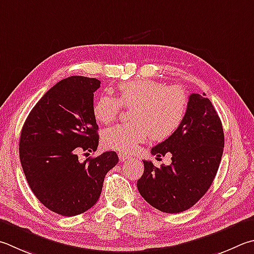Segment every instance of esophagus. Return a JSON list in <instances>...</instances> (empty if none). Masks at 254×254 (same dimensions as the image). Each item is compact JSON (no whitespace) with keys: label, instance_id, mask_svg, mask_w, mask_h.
<instances>
[{"label":"esophagus","instance_id":"obj_1","mask_svg":"<svg viewBox=\"0 0 254 254\" xmlns=\"http://www.w3.org/2000/svg\"><path fill=\"white\" fill-rule=\"evenodd\" d=\"M119 159H120V161H121V162H124V161L130 160L131 156L127 155V154H124V153H119Z\"/></svg>","mask_w":254,"mask_h":254}]
</instances>
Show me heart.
Returning <instances> with one entry per match:
<instances>
[{"instance_id":"b5f03b06","label":"heart","mask_w":254,"mask_h":254,"mask_svg":"<svg viewBox=\"0 0 254 254\" xmlns=\"http://www.w3.org/2000/svg\"><path fill=\"white\" fill-rule=\"evenodd\" d=\"M118 99L107 94L95 100L92 113L96 121L109 124L118 118L123 107L132 108L130 123L105 128L101 136L103 146L130 153L150 137L154 141L168 139L186 115L188 96L179 85H164L150 79L120 83Z\"/></svg>"}]
</instances>
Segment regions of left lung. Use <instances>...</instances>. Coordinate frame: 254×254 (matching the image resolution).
Listing matches in <instances>:
<instances>
[{"instance_id": "1", "label": "left lung", "mask_w": 254, "mask_h": 254, "mask_svg": "<svg viewBox=\"0 0 254 254\" xmlns=\"http://www.w3.org/2000/svg\"><path fill=\"white\" fill-rule=\"evenodd\" d=\"M223 147V127L214 107L204 93H192L179 127L151 150L156 159L170 153L172 163L156 168L143 161L137 190L147 203L165 213L190 209L213 182Z\"/></svg>"}]
</instances>
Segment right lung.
I'll return each instance as SVG.
<instances>
[{
    "label": "right lung",
    "instance_id": "right-lung-1",
    "mask_svg": "<svg viewBox=\"0 0 254 254\" xmlns=\"http://www.w3.org/2000/svg\"><path fill=\"white\" fill-rule=\"evenodd\" d=\"M101 82L70 76L32 109L22 127L20 160L32 192L49 210L74 216L99 200L103 181L119 162L114 151L80 162L77 152L96 151L99 127L92 113Z\"/></svg>",
    "mask_w": 254,
    "mask_h": 254
}]
</instances>
